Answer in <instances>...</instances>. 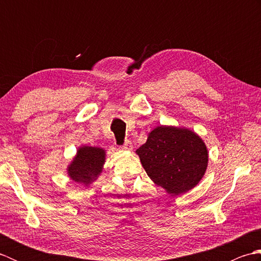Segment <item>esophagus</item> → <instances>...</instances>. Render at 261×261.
Returning <instances> with one entry per match:
<instances>
[{
  "mask_svg": "<svg viewBox=\"0 0 261 261\" xmlns=\"http://www.w3.org/2000/svg\"><path fill=\"white\" fill-rule=\"evenodd\" d=\"M122 150H127V151H130V150H132V148H134V146H132V143L130 142V141H125V143L123 146H121L120 147Z\"/></svg>",
  "mask_w": 261,
  "mask_h": 261,
  "instance_id": "obj_1",
  "label": "esophagus"
}]
</instances>
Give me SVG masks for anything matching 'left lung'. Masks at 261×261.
Wrapping results in <instances>:
<instances>
[{
	"mask_svg": "<svg viewBox=\"0 0 261 261\" xmlns=\"http://www.w3.org/2000/svg\"><path fill=\"white\" fill-rule=\"evenodd\" d=\"M136 152L147 175L171 196L195 187L203 178L208 163L204 141L186 127H154L146 143Z\"/></svg>",
	"mask_w": 261,
	"mask_h": 261,
	"instance_id": "left-lung-1",
	"label": "left lung"
}]
</instances>
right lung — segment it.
I'll return each instance as SVG.
<instances>
[{
	"label": "right lung",
	"mask_w": 261,
	"mask_h": 261,
	"mask_svg": "<svg viewBox=\"0 0 261 261\" xmlns=\"http://www.w3.org/2000/svg\"><path fill=\"white\" fill-rule=\"evenodd\" d=\"M105 163V150L98 147L83 146L77 150L67 167V174L70 179L79 184L90 185L102 173Z\"/></svg>",
	"instance_id": "obj_1"
}]
</instances>
